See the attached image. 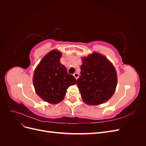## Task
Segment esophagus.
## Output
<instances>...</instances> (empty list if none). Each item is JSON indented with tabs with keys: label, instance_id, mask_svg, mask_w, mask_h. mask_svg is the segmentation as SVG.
<instances>
[{
	"label": "esophagus",
	"instance_id": "obj_1",
	"mask_svg": "<svg viewBox=\"0 0 146 146\" xmlns=\"http://www.w3.org/2000/svg\"><path fill=\"white\" fill-rule=\"evenodd\" d=\"M73 76H74V77L76 78V79L77 80V79L78 78V77H79V74H78V73H77V72H75L74 74H73Z\"/></svg>",
	"mask_w": 146,
	"mask_h": 146
}]
</instances>
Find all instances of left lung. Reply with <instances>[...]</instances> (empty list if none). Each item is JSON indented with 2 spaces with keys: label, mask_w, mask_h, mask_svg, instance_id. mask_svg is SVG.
Here are the masks:
<instances>
[{
  "label": "left lung",
  "mask_w": 146,
  "mask_h": 146,
  "mask_svg": "<svg viewBox=\"0 0 146 146\" xmlns=\"http://www.w3.org/2000/svg\"><path fill=\"white\" fill-rule=\"evenodd\" d=\"M82 60L81 76L77 85L83 102L90 105L105 103L116 90L117 77L115 68L107 57L95 52Z\"/></svg>",
  "instance_id": "left-lung-1"
}]
</instances>
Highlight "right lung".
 Returning <instances> with one entry per match:
<instances>
[{"instance_id": "1", "label": "right lung", "mask_w": 146, "mask_h": 146, "mask_svg": "<svg viewBox=\"0 0 146 146\" xmlns=\"http://www.w3.org/2000/svg\"><path fill=\"white\" fill-rule=\"evenodd\" d=\"M62 53L55 49L43 57L35 69L33 83L36 93L45 102L60 103L64 98L69 86L76 80L60 63Z\"/></svg>"}]
</instances>
